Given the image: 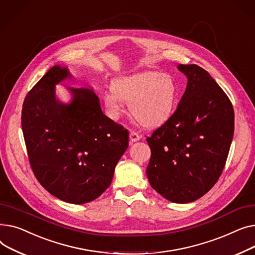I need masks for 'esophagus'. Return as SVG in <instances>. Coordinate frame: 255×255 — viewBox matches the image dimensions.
<instances>
[{
  "instance_id": "obj_1",
  "label": "esophagus",
  "mask_w": 255,
  "mask_h": 255,
  "mask_svg": "<svg viewBox=\"0 0 255 255\" xmlns=\"http://www.w3.org/2000/svg\"><path fill=\"white\" fill-rule=\"evenodd\" d=\"M140 139H141V136H140V134H139L138 132L133 131V130H130V131H129V141H130V143L137 142V141H139Z\"/></svg>"
}]
</instances>
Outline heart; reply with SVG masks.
Wrapping results in <instances>:
<instances>
[{
  "label": "heart",
  "mask_w": 255,
  "mask_h": 255,
  "mask_svg": "<svg viewBox=\"0 0 255 255\" xmlns=\"http://www.w3.org/2000/svg\"><path fill=\"white\" fill-rule=\"evenodd\" d=\"M178 84L170 74L146 71L117 79L103 94V102L111 118L122 114L128 102L130 114L144 127L153 128L172 116L177 100Z\"/></svg>",
  "instance_id": "obj_1"
}]
</instances>
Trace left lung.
<instances>
[{
	"mask_svg": "<svg viewBox=\"0 0 255 255\" xmlns=\"http://www.w3.org/2000/svg\"><path fill=\"white\" fill-rule=\"evenodd\" d=\"M187 86L176 111L146 141L150 185L173 203L185 204L210 190L223 171L235 128L233 105L203 68L179 65Z\"/></svg>",
	"mask_w": 255,
	"mask_h": 255,
	"instance_id": "1",
	"label": "left lung"
}]
</instances>
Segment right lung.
Here are the masks:
<instances>
[{"mask_svg":"<svg viewBox=\"0 0 255 255\" xmlns=\"http://www.w3.org/2000/svg\"><path fill=\"white\" fill-rule=\"evenodd\" d=\"M69 77L59 66L44 75L24 99L21 127L40 184L59 200L85 204L111 184L128 146V130L103 113L92 89L69 87L72 102L56 100L55 84Z\"/></svg>","mask_w":255,"mask_h":255,"instance_id":"1","label":"right lung"}]
</instances>
